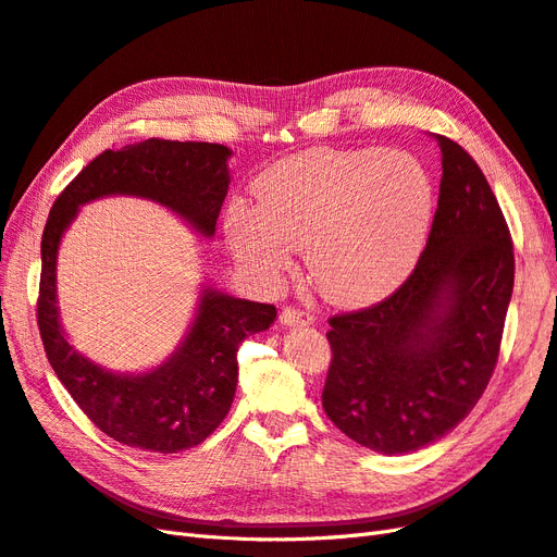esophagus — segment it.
I'll use <instances>...</instances> for the list:
<instances>
[{
	"label": "esophagus",
	"mask_w": 557,
	"mask_h": 557,
	"mask_svg": "<svg viewBox=\"0 0 557 557\" xmlns=\"http://www.w3.org/2000/svg\"><path fill=\"white\" fill-rule=\"evenodd\" d=\"M280 322L284 326H310L312 314L306 312V310H298V308H284L280 312Z\"/></svg>",
	"instance_id": "obj_1"
}]
</instances>
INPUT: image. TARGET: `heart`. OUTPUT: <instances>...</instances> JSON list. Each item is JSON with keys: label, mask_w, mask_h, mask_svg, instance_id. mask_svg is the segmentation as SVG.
<instances>
[{"label": "heart", "mask_w": 557, "mask_h": 557, "mask_svg": "<svg viewBox=\"0 0 557 557\" xmlns=\"http://www.w3.org/2000/svg\"><path fill=\"white\" fill-rule=\"evenodd\" d=\"M257 205L226 210V240L249 273L277 282L292 249H306L312 287L329 304L361 308L412 273L436 212V186L401 149H310L270 165L253 182Z\"/></svg>", "instance_id": "b5f03b06"}]
</instances>
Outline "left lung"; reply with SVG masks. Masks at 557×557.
Segmentation results:
<instances>
[{"instance_id":"obj_1","label":"left lung","mask_w":557,"mask_h":557,"mask_svg":"<svg viewBox=\"0 0 557 557\" xmlns=\"http://www.w3.org/2000/svg\"><path fill=\"white\" fill-rule=\"evenodd\" d=\"M443 177L432 233L389 298L331 317L329 420L359 446L416 453L479 404L513 294L511 233L481 168L436 135Z\"/></svg>"}]
</instances>
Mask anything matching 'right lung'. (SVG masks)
<instances>
[{
  "label": "right lung",
  "mask_w": 557,
  "mask_h": 557,
  "mask_svg": "<svg viewBox=\"0 0 557 557\" xmlns=\"http://www.w3.org/2000/svg\"><path fill=\"white\" fill-rule=\"evenodd\" d=\"M231 156L224 145L156 137L107 149L62 190L46 221L37 304L46 357L88 420L123 446L180 453L208 438L233 404L237 347L273 324L277 310L205 284L194 322L163 363L141 373L109 371L78 352L60 324L55 268L62 235L82 205L135 196L163 205L198 235L212 237L228 194Z\"/></svg>",
  "instance_id": "obj_1"
}]
</instances>
